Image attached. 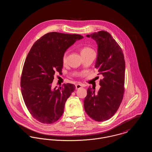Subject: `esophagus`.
Returning <instances> with one entry per match:
<instances>
[{"label": "esophagus", "mask_w": 152, "mask_h": 152, "mask_svg": "<svg viewBox=\"0 0 152 152\" xmlns=\"http://www.w3.org/2000/svg\"><path fill=\"white\" fill-rule=\"evenodd\" d=\"M83 87H84V85L82 84H77L75 85V88H76L77 89H80V88H83Z\"/></svg>", "instance_id": "esophagus-1"}]
</instances>
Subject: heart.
<instances>
[{"label":"heart","instance_id":"heart-1","mask_svg":"<svg viewBox=\"0 0 152 152\" xmlns=\"http://www.w3.org/2000/svg\"><path fill=\"white\" fill-rule=\"evenodd\" d=\"M90 52H94V51L89 47L83 48L81 50V53H90ZM66 61H67V54H66V53H65L63 57V63L65 64Z\"/></svg>","mask_w":152,"mask_h":152}]
</instances>
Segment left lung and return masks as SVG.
Returning <instances> with one entry per match:
<instances>
[{"label": "left lung", "mask_w": 152, "mask_h": 152, "mask_svg": "<svg viewBox=\"0 0 152 152\" xmlns=\"http://www.w3.org/2000/svg\"><path fill=\"white\" fill-rule=\"evenodd\" d=\"M98 45L95 67L104 77L97 93L89 87L84 101L88 115L97 122L107 121L119 108L124 96L125 62L123 51L108 32L102 30L86 36Z\"/></svg>", "instance_id": "left-lung-1"}]
</instances>
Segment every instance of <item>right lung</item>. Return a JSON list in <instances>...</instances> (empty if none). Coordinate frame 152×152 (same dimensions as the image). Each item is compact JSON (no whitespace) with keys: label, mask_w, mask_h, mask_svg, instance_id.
I'll return each instance as SVG.
<instances>
[{"label":"right lung","mask_w":152,"mask_h":152,"mask_svg":"<svg viewBox=\"0 0 152 152\" xmlns=\"http://www.w3.org/2000/svg\"><path fill=\"white\" fill-rule=\"evenodd\" d=\"M83 38L79 34L51 32L31 48L23 66L20 85L26 106L39 122L51 124L63 114L65 102L75 86L64 84L57 89L51 84L55 73H61L66 50Z\"/></svg>","instance_id":"1"}]
</instances>
